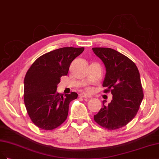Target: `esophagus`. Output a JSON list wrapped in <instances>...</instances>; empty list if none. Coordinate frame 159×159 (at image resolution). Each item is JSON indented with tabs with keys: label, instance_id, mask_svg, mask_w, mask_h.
Wrapping results in <instances>:
<instances>
[{
	"label": "esophagus",
	"instance_id": "esophagus-1",
	"mask_svg": "<svg viewBox=\"0 0 159 159\" xmlns=\"http://www.w3.org/2000/svg\"><path fill=\"white\" fill-rule=\"evenodd\" d=\"M79 96L80 97V98H90L91 96H90L89 95L86 94V93H80L79 94Z\"/></svg>",
	"mask_w": 159,
	"mask_h": 159
}]
</instances>
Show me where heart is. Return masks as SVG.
<instances>
[{"mask_svg": "<svg viewBox=\"0 0 159 159\" xmlns=\"http://www.w3.org/2000/svg\"><path fill=\"white\" fill-rule=\"evenodd\" d=\"M87 90H89V91H90V90H91V89H90V88H89V89H87Z\"/></svg>", "mask_w": 159, "mask_h": 159, "instance_id": "1", "label": "heart"}]
</instances>
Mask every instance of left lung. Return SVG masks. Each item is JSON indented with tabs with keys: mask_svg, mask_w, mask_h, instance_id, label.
<instances>
[{
	"mask_svg": "<svg viewBox=\"0 0 159 159\" xmlns=\"http://www.w3.org/2000/svg\"><path fill=\"white\" fill-rule=\"evenodd\" d=\"M93 50L106 67L102 86L107 89L104 93L111 92L113 95L108 105L103 103L94 120L108 130L120 129L134 118L144 96L139 70L130 59L113 49L93 48Z\"/></svg>",
	"mask_w": 159,
	"mask_h": 159,
	"instance_id": "obj_1",
	"label": "left lung"
}]
</instances>
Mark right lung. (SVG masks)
Masks as SVG:
<instances>
[{"label": "right lung", "mask_w": 159, "mask_h": 159, "mask_svg": "<svg viewBox=\"0 0 159 159\" xmlns=\"http://www.w3.org/2000/svg\"><path fill=\"white\" fill-rule=\"evenodd\" d=\"M84 48H62L40 56L24 78V100L30 118L40 129L52 130L67 118L70 102L77 93L57 92L61 77L67 75L72 61Z\"/></svg>", "instance_id": "right-lung-1"}]
</instances>
